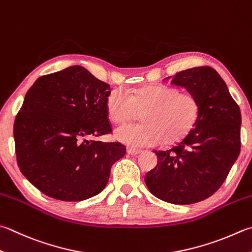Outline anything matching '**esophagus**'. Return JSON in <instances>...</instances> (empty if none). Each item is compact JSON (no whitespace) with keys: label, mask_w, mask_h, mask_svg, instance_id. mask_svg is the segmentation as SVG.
Instances as JSON below:
<instances>
[{"label":"esophagus","mask_w":252,"mask_h":252,"mask_svg":"<svg viewBox=\"0 0 252 252\" xmlns=\"http://www.w3.org/2000/svg\"><path fill=\"white\" fill-rule=\"evenodd\" d=\"M142 150H140V149H136V148H131V147H128L127 148V154L128 155H132V156H136V155H138V154H140Z\"/></svg>","instance_id":"esophagus-1"}]
</instances>
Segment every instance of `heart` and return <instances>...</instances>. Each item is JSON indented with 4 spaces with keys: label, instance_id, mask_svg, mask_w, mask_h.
Instances as JSON below:
<instances>
[{
    "label": "heart",
    "instance_id": "1",
    "mask_svg": "<svg viewBox=\"0 0 252 252\" xmlns=\"http://www.w3.org/2000/svg\"><path fill=\"white\" fill-rule=\"evenodd\" d=\"M107 115L115 124L131 121L141 113L139 124L118 127L116 138L131 147L175 144L184 138L200 117L201 105L192 93L163 84H150L127 94L114 90L106 98Z\"/></svg>",
    "mask_w": 252,
    "mask_h": 252
}]
</instances>
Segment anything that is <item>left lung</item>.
<instances>
[{"mask_svg": "<svg viewBox=\"0 0 252 252\" xmlns=\"http://www.w3.org/2000/svg\"><path fill=\"white\" fill-rule=\"evenodd\" d=\"M171 83L195 95L201 112L195 127L168 150H156L159 162L145 177L156 197L172 204H193L213 195L240 153L241 114L227 85L208 65L174 75Z\"/></svg>", "mask_w": 252, "mask_h": 252, "instance_id": "8db88e82", "label": "left lung"}]
</instances>
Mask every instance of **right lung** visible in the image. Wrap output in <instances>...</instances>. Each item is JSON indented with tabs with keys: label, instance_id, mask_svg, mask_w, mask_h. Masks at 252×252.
<instances>
[{
	"label": "right lung",
	"instance_id": "add662e5",
	"mask_svg": "<svg viewBox=\"0 0 252 252\" xmlns=\"http://www.w3.org/2000/svg\"><path fill=\"white\" fill-rule=\"evenodd\" d=\"M110 90L81 65L42 75L28 90L14 123L16 160L45 195L78 202L106 187L112 165L126 154L121 142L97 139L112 132Z\"/></svg>",
	"mask_w": 252,
	"mask_h": 252
}]
</instances>
